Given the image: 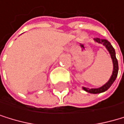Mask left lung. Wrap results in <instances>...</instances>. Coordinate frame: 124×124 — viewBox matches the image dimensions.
Listing matches in <instances>:
<instances>
[{"label":"left lung","instance_id":"1","mask_svg":"<svg viewBox=\"0 0 124 124\" xmlns=\"http://www.w3.org/2000/svg\"><path fill=\"white\" fill-rule=\"evenodd\" d=\"M94 41L97 42V43H98L104 45L106 47V49L108 50L109 53L111 56V59H112V61H113V65H114V69H113L112 75H111L110 78L109 79V81L105 85H104L103 86H101V87H100L98 88H91V89H89L88 88H85V87L82 88L85 91H87V92H89L91 94H99V93H102V92H104V91H107L110 86L112 85V84L116 80V78H117V73H118V62H117V58H116L115 50L113 48V46H111V44L110 43V42H108L107 39H100V38H95Z\"/></svg>","mask_w":124,"mask_h":124}]
</instances>
